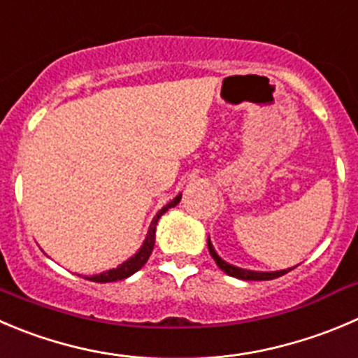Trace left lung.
<instances>
[{
	"instance_id": "obj_1",
	"label": "left lung",
	"mask_w": 358,
	"mask_h": 358,
	"mask_svg": "<svg viewBox=\"0 0 358 358\" xmlns=\"http://www.w3.org/2000/svg\"><path fill=\"white\" fill-rule=\"evenodd\" d=\"M208 250H210L211 257H213L215 262H217V266L220 267L222 271L227 273L229 276H234V278H239V280H257V282H262V280H275V278H280V276L287 275V273L292 271V269H294V267H290V269H283V271H276V273L246 271V269H241V267H234V266H231V264L225 262V260H222L220 257L217 255V252L213 250V245L210 243V239H208Z\"/></svg>"
}]
</instances>
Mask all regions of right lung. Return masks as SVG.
Instances as JSON below:
<instances>
[{
  "instance_id": "obj_1",
  "label": "right lung",
  "mask_w": 358,
  "mask_h": 358,
  "mask_svg": "<svg viewBox=\"0 0 358 358\" xmlns=\"http://www.w3.org/2000/svg\"><path fill=\"white\" fill-rule=\"evenodd\" d=\"M180 199H182V194H180V196H176L175 199L171 201V203L166 204V206L162 208V210L159 211L157 215H155L154 220H152V224H150V229H148L147 239H145L143 246H141L140 252H138L136 255L131 257L129 260H126V262H124V264H120V266L115 267V269H110V271L101 273V275L91 276V278H89V280H92V282H98V283L117 282V280L127 278V276L134 275V273H136L138 269H141V267L145 266V262H147V260H148V257H150L152 250H154V245H155V225H157L159 218H161L162 215H164L166 211L169 210V208L176 206V204L180 203Z\"/></svg>"
}]
</instances>
